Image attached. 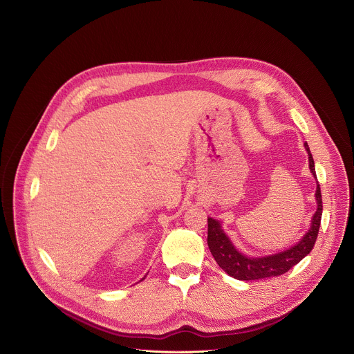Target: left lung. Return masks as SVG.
<instances>
[{"instance_id": "obj_1", "label": "left lung", "mask_w": 354, "mask_h": 354, "mask_svg": "<svg viewBox=\"0 0 354 354\" xmlns=\"http://www.w3.org/2000/svg\"><path fill=\"white\" fill-rule=\"evenodd\" d=\"M305 149L309 154V168L315 175V178H317L316 169H315V160L308 143H305ZM316 201H317V211L313 215L310 229L302 237V240L294 247H291L290 250H286L274 255L261 257V258H251L237 251L236 247L229 240V237L222 230L221 223L216 219L208 218L207 243L214 259L216 261L219 268L223 269L229 276L243 281L276 277L287 273L291 268L299 263L308 254H310L317 240V234L322 223V215H323V200H322V190H320L319 182L316 189Z\"/></svg>"}]
</instances>
